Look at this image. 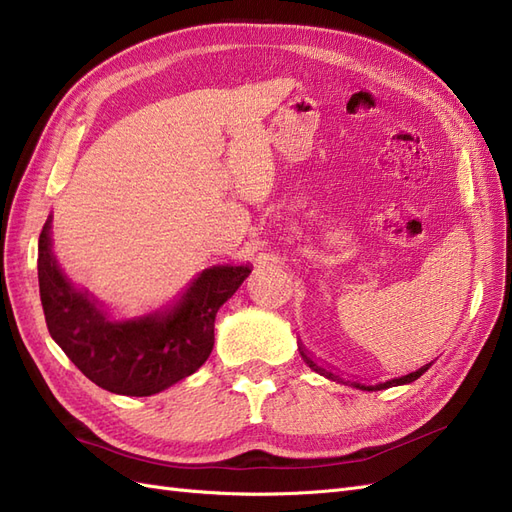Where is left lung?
Segmentation results:
<instances>
[{"label": "left lung", "instance_id": "8db88e82", "mask_svg": "<svg viewBox=\"0 0 512 512\" xmlns=\"http://www.w3.org/2000/svg\"><path fill=\"white\" fill-rule=\"evenodd\" d=\"M299 352H301V356H303V361H305L309 367H312V369L316 371V374H320V376H324V378H329V380H339V382H342V378H339L337 374H333L331 369H327V367H322L320 363H316V361H314V356L309 354V352L303 348V344H299ZM431 365H433V361H431V363H427V365H423L421 369L412 371V374H408V376L393 378V380H386V382H380V384H361V382H350V384H352V386H356V389H361V391H382V389H391V386L410 384V382H414L416 378H421Z\"/></svg>", "mask_w": 512, "mask_h": 512}]
</instances>
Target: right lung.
I'll use <instances>...</instances> for the list:
<instances>
[{
  "label": "right lung",
  "mask_w": 512,
  "mask_h": 512,
  "mask_svg": "<svg viewBox=\"0 0 512 512\" xmlns=\"http://www.w3.org/2000/svg\"><path fill=\"white\" fill-rule=\"evenodd\" d=\"M51 245L49 218L38 239V284L51 337L91 382L130 397L156 395L209 359L215 314L252 273L250 265L211 267L173 307L111 320L87 290L72 286Z\"/></svg>",
  "instance_id": "add662e5"
}]
</instances>
